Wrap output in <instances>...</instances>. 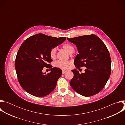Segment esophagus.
Instances as JSON below:
<instances>
[{
	"label": "esophagus",
	"instance_id": "obj_1",
	"mask_svg": "<svg viewBox=\"0 0 125 125\" xmlns=\"http://www.w3.org/2000/svg\"><path fill=\"white\" fill-rule=\"evenodd\" d=\"M66 72V71H65V70H62V74H65Z\"/></svg>",
	"mask_w": 125,
	"mask_h": 125
}]
</instances>
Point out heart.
<instances>
[{
	"mask_svg": "<svg viewBox=\"0 0 125 125\" xmlns=\"http://www.w3.org/2000/svg\"><path fill=\"white\" fill-rule=\"evenodd\" d=\"M63 48L66 50L70 54H72L74 52L75 48L74 47L69 43H67L63 45ZM56 48L55 47L52 48L49 52L50 57L54 58L56 56ZM70 64L69 61H57L55 63V66L58 68L62 69H67L69 67V65Z\"/></svg>",
	"mask_w": 125,
	"mask_h": 125,
	"instance_id": "heart-1",
	"label": "heart"
}]
</instances>
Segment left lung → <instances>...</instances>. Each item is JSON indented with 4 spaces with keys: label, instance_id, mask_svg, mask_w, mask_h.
I'll list each match as a JSON object with an SVG mask.
<instances>
[{
    "label": "left lung",
    "instance_id": "1",
    "mask_svg": "<svg viewBox=\"0 0 125 125\" xmlns=\"http://www.w3.org/2000/svg\"><path fill=\"white\" fill-rule=\"evenodd\" d=\"M67 40L75 44L79 51L74 60L76 68L86 67L84 73L72 71L74 77L70 84L73 90L84 96L99 93L108 80L111 71L109 52L104 42L95 34L85 35Z\"/></svg>",
    "mask_w": 125,
    "mask_h": 125
}]
</instances>
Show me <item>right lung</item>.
Returning a JSON list of instances; mask_svg holds the SVG:
<instances>
[{"label":"right lung","mask_w":125,"mask_h":125,"mask_svg":"<svg viewBox=\"0 0 125 125\" xmlns=\"http://www.w3.org/2000/svg\"><path fill=\"white\" fill-rule=\"evenodd\" d=\"M65 37L55 38L38 33L26 39L21 44L15 59V67L18 80L28 93L43 97L54 90L62 70L52 68L49 52L66 40ZM51 69L49 73H42L43 67Z\"/></svg>","instance_id":"1"}]
</instances>
